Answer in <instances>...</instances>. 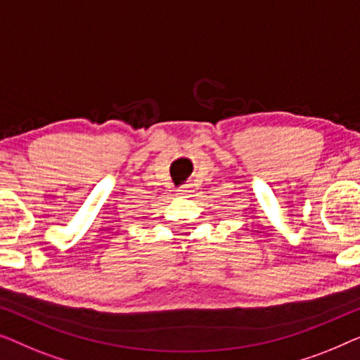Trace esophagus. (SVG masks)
<instances>
[{"instance_id": "esophagus-1", "label": "esophagus", "mask_w": 360, "mask_h": 360, "mask_svg": "<svg viewBox=\"0 0 360 360\" xmlns=\"http://www.w3.org/2000/svg\"><path fill=\"white\" fill-rule=\"evenodd\" d=\"M187 192H189V187H186V189H182L181 194H187Z\"/></svg>"}]
</instances>
